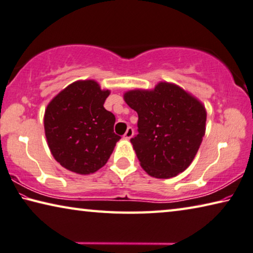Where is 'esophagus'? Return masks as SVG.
Here are the masks:
<instances>
[{"label":"esophagus","instance_id":"esophagus-1","mask_svg":"<svg viewBox=\"0 0 253 253\" xmlns=\"http://www.w3.org/2000/svg\"><path fill=\"white\" fill-rule=\"evenodd\" d=\"M132 136H133V129H132V127H127V130H126V133H124L123 138L126 139V140H130Z\"/></svg>","mask_w":253,"mask_h":253}]
</instances>
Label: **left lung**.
Returning <instances> with one entry per match:
<instances>
[{
    "label": "left lung",
    "mask_w": 253,
    "mask_h": 253,
    "mask_svg": "<svg viewBox=\"0 0 253 253\" xmlns=\"http://www.w3.org/2000/svg\"><path fill=\"white\" fill-rule=\"evenodd\" d=\"M124 101L138 113V132L131 143L148 175L171 178L195 158L206 130V110L180 86L160 82L152 89H132Z\"/></svg>",
    "instance_id": "left-lung-1"
}]
</instances>
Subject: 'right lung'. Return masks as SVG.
I'll return each instance as SVG.
<instances>
[{
	"instance_id": "1",
	"label": "right lung",
	"mask_w": 253,
	"mask_h": 253,
	"mask_svg": "<svg viewBox=\"0 0 253 253\" xmlns=\"http://www.w3.org/2000/svg\"><path fill=\"white\" fill-rule=\"evenodd\" d=\"M109 89L94 80L76 81L53 97L44 111V134L51 155L68 170L89 175L104 166L121 136L115 117L104 109Z\"/></svg>"
}]
</instances>
